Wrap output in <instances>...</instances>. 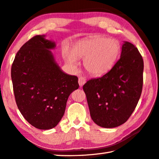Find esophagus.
Masks as SVG:
<instances>
[{"mask_svg":"<svg viewBox=\"0 0 159 159\" xmlns=\"http://www.w3.org/2000/svg\"><path fill=\"white\" fill-rule=\"evenodd\" d=\"M85 82H86V79H85V77L80 76L79 78V85L80 87H82L84 85V84L85 83Z\"/></svg>","mask_w":159,"mask_h":159,"instance_id":"esophagus-1","label":"esophagus"}]
</instances>
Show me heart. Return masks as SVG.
<instances>
[{
    "mask_svg": "<svg viewBox=\"0 0 159 159\" xmlns=\"http://www.w3.org/2000/svg\"><path fill=\"white\" fill-rule=\"evenodd\" d=\"M120 52V45L116 40L96 36L76 43L74 50L65 49L63 56L70 65H76L78 58H84L87 71L93 76H101L111 69Z\"/></svg>",
    "mask_w": 159,
    "mask_h": 159,
    "instance_id": "obj_1",
    "label": "heart"
}]
</instances>
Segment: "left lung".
<instances>
[{
  "label": "left lung",
  "mask_w": 159,
  "mask_h": 159,
  "mask_svg": "<svg viewBox=\"0 0 159 159\" xmlns=\"http://www.w3.org/2000/svg\"><path fill=\"white\" fill-rule=\"evenodd\" d=\"M143 59L135 45L124 42L120 57L103 76L83 85L90 116L98 125L112 128L128 120L141 97Z\"/></svg>",
  "instance_id": "1"
}]
</instances>
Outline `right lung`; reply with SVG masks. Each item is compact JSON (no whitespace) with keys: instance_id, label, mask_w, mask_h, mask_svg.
I'll use <instances>...</instances> for the list:
<instances>
[{"instance_id":"add662e5","label":"right lung","mask_w":159,"mask_h":159,"mask_svg":"<svg viewBox=\"0 0 159 159\" xmlns=\"http://www.w3.org/2000/svg\"><path fill=\"white\" fill-rule=\"evenodd\" d=\"M54 42L36 35L21 47L11 76L18 110L36 128L49 129L63 116L68 97L79 88L78 77L64 73L49 49Z\"/></svg>"}]
</instances>
